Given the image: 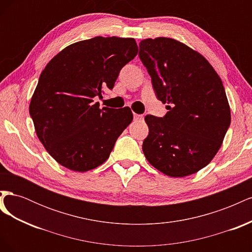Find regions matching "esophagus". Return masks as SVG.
<instances>
[{"label": "esophagus", "instance_id": "1", "mask_svg": "<svg viewBox=\"0 0 252 252\" xmlns=\"http://www.w3.org/2000/svg\"><path fill=\"white\" fill-rule=\"evenodd\" d=\"M133 119H134V121H143V120H144V117L142 116V114L133 113Z\"/></svg>", "mask_w": 252, "mask_h": 252}]
</instances>
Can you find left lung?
Listing matches in <instances>:
<instances>
[{
	"label": "left lung",
	"mask_w": 252,
	"mask_h": 252,
	"mask_svg": "<svg viewBox=\"0 0 252 252\" xmlns=\"http://www.w3.org/2000/svg\"><path fill=\"white\" fill-rule=\"evenodd\" d=\"M139 56L168 110L164 118L145 117L144 155L169 177L193 174L215 158L230 125L222 80L200 52L171 37L141 41Z\"/></svg>",
	"instance_id": "8db88e82"
}]
</instances>
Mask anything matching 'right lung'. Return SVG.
<instances>
[{"instance_id":"add662e5","label":"right lung","mask_w":252,"mask_h":252,"mask_svg":"<svg viewBox=\"0 0 252 252\" xmlns=\"http://www.w3.org/2000/svg\"><path fill=\"white\" fill-rule=\"evenodd\" d=\"M138 55L132 37H103L73 43L42 71L29 104L37 138L56 161L72 171L96 168L131 123L129 107L100 108L120 70Z\"/></svg>"}]
</instances>
